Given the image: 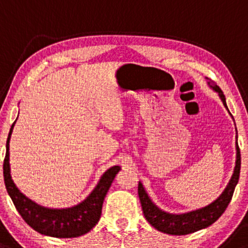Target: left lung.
<instances>
[{
    "label": "left lung",
    "instance_id": "obj_1",
    "mask_svg": "<svg viewBox=\"0 0 248 248\" xmlns=\"http://www.w3.org/2000/svg\"><path fill=\"white\" fill-rule=\"evenodd\" d=\"M207 79V84L213 89L216 93H218L220 97L222 104L227 109L226 98L222 93L221 89L218 85L214 84L213 80L210 78ZM229 110V109H227ZM238 138V137H236ZM236 160L235 168L233 171L232 177H231L230 183L227 184L224 192L218 197L213 202H211L207 206L198 208V210L191 211L182 214H172L165 211H161L159 207L155 206L150 199L149 194L146 193L145 188L143 187V184L139 182L138 184V196L140 199L141 208L143 213L145 216L146 220L155 227V230L160 232L166 233V234L172 235H185L190 233L197 232V231L206 229V227L212 225L214 221L219 219V217L225 212L226 207L229 206L231 199H232L233 192L239 180V174H240V165H241V157H240V149L238 146L236 141Z\"/></svg>",
    "mask_w": 248,
    "mask_h": 248
}]
</instances>
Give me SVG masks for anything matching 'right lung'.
<instances>
[{
    "label": "right lung",
    "instance_id": "right-lung-1",
    "mask_svg": "<svg viewBox=\"0 0 248 248\" xmlns=\"http://www.w3.org/2000/svg\"><path fill=\"white\" fill-rule=\"evenodd\" d=\"M15 123L16 121L10 127L7 145H5L7 152L3 163V177L5 188L16 210L21 214L23 220L41 234L55 236V238H76L88 233L96 226L101 218L103 202L121 168L112 166L108 170L93 191L78 205L61 208V210L41 206L21 193L12 179L9 164V141Z\"/></svg>",
    "mask_w": 248,
    "mask_h": 248
}]
</instances>
